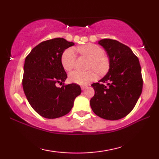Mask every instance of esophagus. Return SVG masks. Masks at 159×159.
I'll return each mask as SVG.
<instances>
[{"mask_svg":"<svg viewBox=\"0 0 159 159\" xmlns=\"http://www.w3.org/2000/svg\"><path fill=\"white\" fill-rule=\"evenodd\" d=\"M86 88H87V86H86V85H82L81 86V90H85Z\"/></svg>","mask_w":159,"mask_h":159,"instance_id":"obj_1","label":"esophagus"}]
</instances>
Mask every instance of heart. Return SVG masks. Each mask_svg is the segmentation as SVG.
Wrapping results in <instances>:
<instances>
[{"instance_id": "heart-1", "label": "heart", "mask_w": 159, "mask_h": 159, "mask_svg": "<svg viewBox=\"0 0 159 159\" xmlns=\"http://www.w3.org/2000/svg\"><path fill=\"white\" fill-rule=\"evenodd\" d=\"M77 51L88 58L90 59L88 71H74L69 74V80L72 83L80 85H88L90 82L95 80L97 72L99 75L105 74L109 69V60L104 55L102 48L95 44H86L76 48ZM76 61V52L74 48H69L64 51L61 57V62L66 71H70L75 66Z\"/></svg>"}]
</instances>
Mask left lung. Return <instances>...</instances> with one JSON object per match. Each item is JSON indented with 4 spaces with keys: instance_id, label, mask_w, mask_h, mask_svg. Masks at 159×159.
<instances>
[{
    "instance_id": "left-lung-1",
    "label": "left lung",
    "mask_w": 159,
    "mask_h": 159,
    "mask_svg": "<svg viewBox=\"0 0 159 159\" xmlns=\"http://www.w3.org/2000/svg\"><path fill=\"white\" fill-rule=\"evenodd\" d=\"M98 43L107 52L110 65L108 73L99 83L91 85L95 95L90 101V107L100 118L118 120L133 109L141 95V66L127 45L109 39H102Z\"/></svg>"
}]
</instances>
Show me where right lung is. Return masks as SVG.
Masks as SVG:
<instances>
[{
  "instance_id": "1",
  "label": "right lung",
  "mask_w": 159,
  "mask_h": 159,
  "mask_svg": "<svg viewBox=\"0 0 159 159\" xmlns=\"http://www.w3.org/2000/svg\"><path fill=\"white\" fill-rule=\"evenodd\" d=\"M74 45L62 38L48 40L34 48L25 59L24 92L32 108L43 117L56 118L67 114L81 93L80 86L75 83L57 87L67 78L61 55Z\"/></svg>"
}]
</instances>
